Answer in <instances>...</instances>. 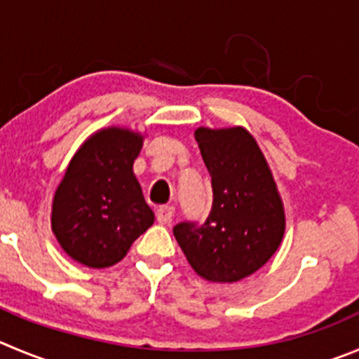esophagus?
<instances>
[{"instance_id":"34e87169","label":"esophagus","mask_w":359,"mask_h":359,"mask_svg":"<svg viewBox=\"0 0 359 359\" xmlns=\"http://www.w3.org/2000/svg\"><path fill=\"white\" fill-rule=\"evenodd\" d=\"M174 218V208L172 206H160L156 210V220L162 225H169Z\"/></svg>"}]
</instances>
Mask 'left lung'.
Listing matches in <instances>:
<instances>
[{
	"label": "left lung",
	"instance_id": "8db88e82",
	"mask_svg": "<svg viewBox=\"0 0 359 359\" xmlns=\"http://www.w3.org/2000/svg\"><path fill=\"white\" fill-rule=\"evenodd\" d=\"M196 141L213 204L203 224L180 222L172 233L197 275L231 284L275 254L285 231L284 206L264 155L245 128H197Z\"/></svg>",
	"mask_w": 359,
	"mask_h": 359
}]
</instances>
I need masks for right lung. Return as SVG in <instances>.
Returning <instances> with one entry per match:
<instances>
[{
  "label": "right lung",
  "mask_w": 359,
  "mask_h": 359,
  "mask_svg": "<svg viewBox=\"0 0 359 359\" xmlns=\"http://www.w3.org/2000/svg\"><path fill=\"white\" fill-rule=\"evenodd\" d=\"M142 137L126 128L91 135L70 160L53 201V231L74 261L107 268L155 222L135 180Z\"/></svg>",
  "instance_id": "1"
}]
</instances>
